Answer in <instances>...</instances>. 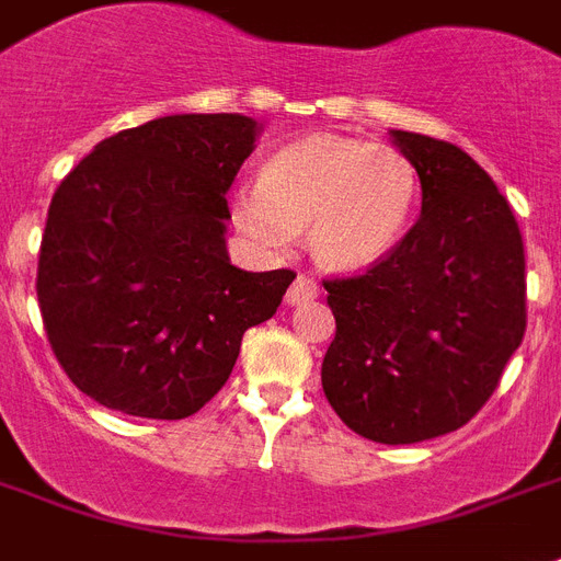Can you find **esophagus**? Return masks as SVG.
Segmentation results:
<instances>
[{
  "mask_svg": "<svg viewBox=\"0 0 561 561\" xmlns=\"http://www.w3.org/2000/svg\"><path fill=\"white\" fill-rule=\"evenodd\" d=\"M318 294H320L318 282L309 279V276H297L294 285L288 288V294H285V299H288V306H299V302H309V299H314Z\"/></svg>",
  "mask_w": 561,
  "mask_h": 561,
  "instance_id": "esophagus-1",
  "label": "esophagus"
}]
</instances>
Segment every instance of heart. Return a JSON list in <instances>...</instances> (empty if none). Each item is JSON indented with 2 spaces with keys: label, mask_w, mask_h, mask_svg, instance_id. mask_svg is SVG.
I'll list each match as a JSON object with an SVG mask.
<instances>
[{
  "label": "heart",
  "mask_w": 561,
  "mask_h": 561,
  "mask_svg": "<svg viewBox=\"0 0 561 561\" xmlns=\"http://www.w3.org/2000/svg\"><path fill=\"white\" fill-rule=\"evenodd\" d=\"M417 170L388 144L311 135L267 158L262 182L238 185L232 220L247 238L285 252L309 226L320 267L358 273L400 247L417 203Z\"/></svg>",
  "instance_id": "obj_1"
}]
</instances>
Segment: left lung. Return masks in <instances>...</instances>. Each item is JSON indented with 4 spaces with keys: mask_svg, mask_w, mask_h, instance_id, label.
Masks as SVG:
<instances>
[{
    "mask_svg": "<svg viewBox=\"0 0 561 561\" xmlns=\"http://www.w3.org/2000/svg\"><path fill=\"white\" fill-rule=\"evenodd\" d=\"M421 179V217L365 276L323 282L335 314L320 379L353 433L417 444L459 430L524 341V241L465 149L391 128Z\"/></svg>",
    "mask_w": 561,
    "mask_h": 561,
    "instance_id": "1",
    "label": "left lung"
}]
</instances>
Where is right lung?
<instances>
[{
  "instance_id": "add662e5",
  "label": "right lung",
  "mask_w": 561,
  "mask_h": 561,
  "mask_svg": "<svg viewBox=\"0 0 561 561\" xmlns=\"http://www.w3.org/2000/svg\"><path fill=\"white\" fill-rule=\"evenodd\" d=\"M262 123L170 114L117 131L55 191L37 264L43 327L72 385L114 412L182 421L232 374L297 273L226 250L241 164Z\"/></svg>"
}]
</instances>
